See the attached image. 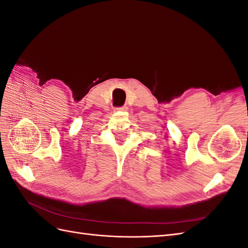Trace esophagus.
<instances>
[{
    "instance_id": "obj_1",
    "label": "esophagus",
    "mask_w": 248,
    "mask_h": 248,
    "mask_svg": "<svg viewBox=\"0 0 248 248\" xmlns=\"http://www.w3.org/2000/svg\"><path fill=\"white\" fill-rule=\"evenodd\" d=\"M128 108H127V107H122V108H116V111H118V110H121V111H125V110H127Z\"/></svg>"
}]
</instances>
